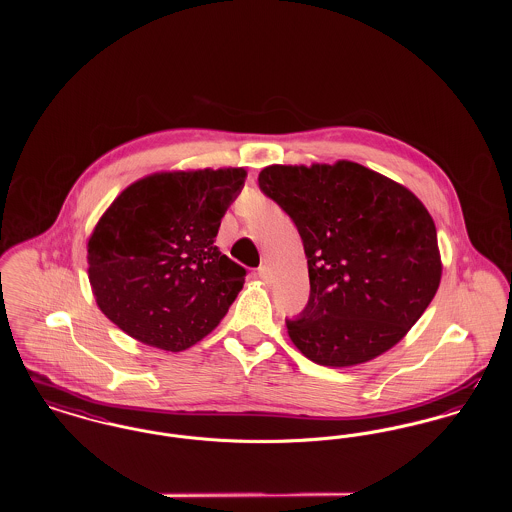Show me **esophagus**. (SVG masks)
I'll return each mask as SVG.
<instances>
[{
    "label": "esophagus",
    "mask_w": 512,
    "mask_h": 512,
    "mask_svg": "<svg viewBox=\"0 0 512 512\" xmlns=\"http://www.w3.org/2000/svg\"><path fill=\"white\" fill-rule=\"evenodd\" d=\"M257 274H259V278H261V280H265V282L270 280V270H268L265 265H263V267L257 268Z\"/></svg>",
    "instance_id": "esophagus-1"
}]
</instances>
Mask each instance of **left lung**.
<instances>
[{"mask_svg": "<svg viewBox=\"0 0 512 512\" xmlns=\"http://www.w3.org/2000/svg\"><path fill=\"white\" fill-rule=\"evenodd\" d=\"M259 188L293 220L307 255L309 301L286 320L295 347L336 368L403 340L441 278L436 224L420 199L351 161L270 165Z\"/></svg>", "mask_w": 512, "mask_h": 512, "instance_id": "left-lung-1", "label": "left lung"}]
</instances>
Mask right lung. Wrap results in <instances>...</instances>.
Wrapping results in <instances>:
<instances>
[{
  "label": "right lung",
  "mask_w": 512,
  "mask_h": 512,
  "mask_svg": "<svg viewBox=\"0 0 512 512\" xmlns=\"http://www.w3.org/2000/svg\"><path fill=\"white\" fill-rule=\"evenodd\" d=\"M244 169L157 172L130 184L88 240L98 307L151 347L184 351L211 334L244 288L245 268L215 245Z\"/></svg>",
  "instance_id": "obj_1"
}]
</instances>
